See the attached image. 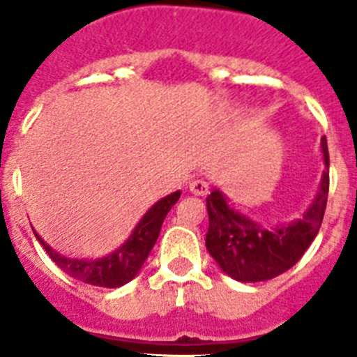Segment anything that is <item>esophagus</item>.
Masks as SVG:
<instances>
[{
	"label": "esophagus",
	"instance_id": "34e87169",
	"mask_svg": "<svg viewBox=\"0 0 357 357\" xmlns=\"http://www.w3.org/2000/svg\"><path fill=\"white\" fill-rule=\"evenodd\" d=\"M189 193L204 197V195L209 193V184L206 181H202V178H195V181L189 182Z\"/></svg>",
	"mask_w": 357,
	"mask_h": 357
}]
</instances>
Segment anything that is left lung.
Masks as SVG:
<instances>
[{"mask_svg":"<svg viewBox=\"0 0 357 357\" xmlns=\"http://www.w3.org/2000/svg\"><path fill=\"white\" fill-rule=\"evenodd\" d=\"M326 172L311 206L301 218L277 227H264L229 206L225 195L213 188L207 197L209 229L206 247L223 272L239 282H261L284 273L301 259L320 230L329 193V151L321 137Z\"/></svg>","mask_w":357,"mask_h":357,"instance_id":"left-lung-1","label":"left lung"}]
</instances>
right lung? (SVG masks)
<instances>
[{
  "mask_svg": "<svg viewBox=\"0 0 357 357\" xmlns=\"http://www.w3.org/2000/svg\"><path fill=\"white\" fill-rule=\"evenodd\" d=\"M181 198V191L168 195V197L160 198L155 202L150 209L144 213L139 223L134 227L132 234L128 239L123 243L121 247L110 252L105 257H98V259H77V257H66L53 250L48 243L44 241L36 230L33 234L39 239V243L48 252V255L53 259L56 266H61L68 275L82 280L85 284L100 286V288H119V286L127 284L134 279L139 270L143 268L148 254L151 252L159 238L160 227H162L164 218L169 213L176 200ZM33 229V227H31Z\"/></svg>",
  "mask_w": 357,
  "mask_h": 357,
  "instance_id": "add662e5",
  "label": "right lung"
}]
</instances>
